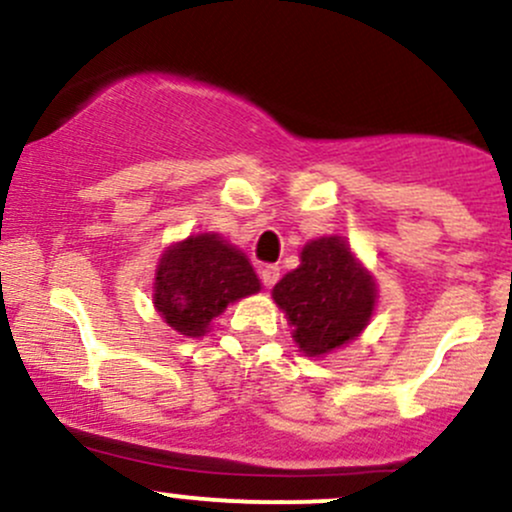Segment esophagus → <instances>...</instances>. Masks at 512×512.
I'll return each instance as SVG.
<instances>
[{
	"label": "esophagus",
	"mask_w": 512,
	"mask_h": 512,
	"mask_svg": "<svg viewBox=\"0 0 512 512\" xmlns=\"http://www.w3.org/2000/svg\"><path fill=\"white\" fill-rule=\"evenodd\" d=\"M260 277H262V284H265L267 289H272V286L279 282V267L277 265H267L260 272Z\"/></svg>",
	"instance_id": "34e87169"
}]
</instances>
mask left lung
Masks as SVG:
<instances>
[{"mask_svg":"<svg viewBox=\"0 0 512 512\" xmlns=\"http://www.w3.org/2000/svg\"><path fill=\"white\" fill-rule=\"evenodd\" d=\"M301 265L272 289L291 338L306 357H325L362 335L374 316L376 279L340 235L308 240Z\"/></svg>","mask_w":512,"mask_h":512,"instance_id":"left-lung-1","label":"left lung"}]
</instances>
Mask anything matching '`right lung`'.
<instances>
[{
  "mask_svg": "<svg viewBox=\"0 0 512 512\" xmlns=\"http://www.w3.org/2000/svg\"><path fill=\"white\" fill-rule=\"evenodd\" d=\"M262 289L243 250L218 233H194L165 247L155 269L153 303L187 338H201L230 303Z\"/></svg>",
  "mask_w": 512,
  "mask_h": 512,
  "instance_id": "add662e5",
  "label": "right lung"
}]
</instances>
